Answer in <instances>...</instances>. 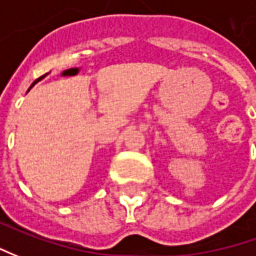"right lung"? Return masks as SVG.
<instances>
[{
    "mask_svg": "<svg viewBox=\"0 0 256 256\" xmlns=\"http://www.w3.org/2000/svg\"><path fill=\"white\" fill-rule=\"evenodd\" d=\"M46 75H48V74H46ZM42 78H45V75H44V76H40V79H36V80H35V82H34V84H32V86H34V84H36V82H40V79H42Z\"/></svg>",
    "mask_w": 256,
    "mask_h": 256,
    "instance_id": "1",
    "label": "right lung"
}]
</instances>
